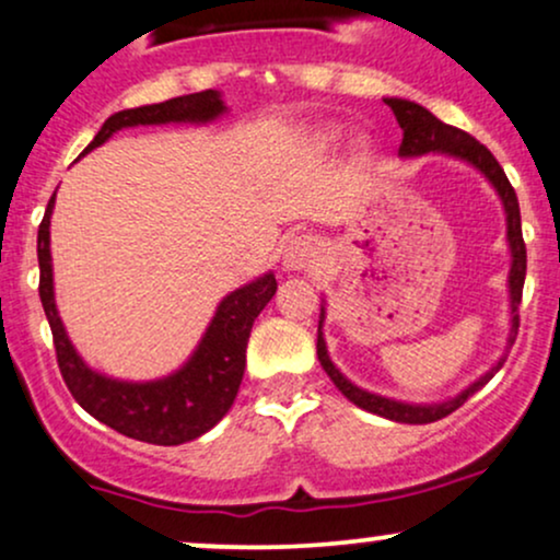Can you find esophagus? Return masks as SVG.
Masks as SVG:
<instances>
[{
	"mask_svg": "<svg viewBox=\"0 0 560 560\" xmlns=\"http://www.w3.org/2000/svg\"><path fill=\"white\" fill-rule=\"evenodd\" d=\"M322 260V244L313 236H292L290 242L284 244V252H281V266L292 273H303V270H313Z\"/></svg>",
	"mask_w": 560,
	"mask_h": 560,
	"instance_id": "obj_1",
	"label": "esophagus"
}]
</instances>
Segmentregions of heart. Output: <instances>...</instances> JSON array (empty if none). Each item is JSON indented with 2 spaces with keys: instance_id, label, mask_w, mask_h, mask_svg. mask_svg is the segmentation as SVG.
Returning a JSON list of instances; mask_svg holds the SVG:
<instances>
[{
  "instance_id": "obj_1",
  "label": "heart",
  "mask_w": 560,
  "mask_h": 560,
  "mask_svg": "<svg viewBox=\"0 0 560 560\" xmlns=\"http://www.w3.org/2000/svg\"><path fill=\"white\" fill-rule=\"evenodd\" d=\"M340 140H342V130H340V127H335V125L322 127V130L313 135V145H316V149H322V151L331 149V145H337Z\"/></svg>"
}]
</instances>
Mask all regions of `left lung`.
<instances>
[{
  "label": "left lung",
  "mask_w": 560,
  "mask_h": 560,
  "mask_svg": "<svg viewBox=\"0 0 560 560\" xmlns=\"http://www.w3.org/2000/svg\"><path fill=\"white\" fill-rule=\"evenodd\" d=\"M393 114H396V121L401 125L404 130V140L398 145V156L404 159H415V156H428V153H444V156L457 159V162L470 164L472 170L481 172L483 177L491 183V188L497 190L502 201V210H505V225H508V249H510V273H508V300H510V331H508V346L505 353L497 359V364L491 366L489 372H483L481 377L472 380L465 390H459L454 398H446V401H435V404H409V401H398V398H388L380 396V393H370L359 385H353L350 380L331 364L329 350H327V340H324V318H327V308H324L322 300V316H318V342H316V353L318 361H322L324 372L329 374L331 383L337 385V390L353 401L355 407L372 411V415L385 417V420L393 422H407V425H425V422H435L441 417L452 415L454 409L463 407L465 401L472 396L476 390H481L483 385L494 377L497 372L502 370L505 364L510 346L515 342V335H518V305H521V294H524V279H526V244H524V233H521V210H518V196H515L513 186H510L505 170L500 167L491 151L487 145L478 143L476 138H470L468 132L457 130V127L444 125L441 119H435L428 108H422L420 103L415 101H404V97H385Z\"/></svg>",
  "instance_id": "obj_1"
}]
</instances>
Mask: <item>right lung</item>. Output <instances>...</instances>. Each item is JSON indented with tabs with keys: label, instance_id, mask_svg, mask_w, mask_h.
Listing matches in <instances>:
<instances>
[{
	"label": "right lung",
	"instance_id": "1",
	"mask_svg": "<svg viewBox=\"0 0 560 560\" xmlns=\"http://www.w3.org/2000/svg\"><path fill=\"white\" fill-rule=\"evenodd\" d=\"M223 95L218 90L194 92V95L172 97L151 106L116 110L103 121L101 132L82 151L90 153L103 145L114 132L127 127L145 125H210L225 114ZM55 194L42 218L39 236H36V255H39V298L47 322L52 329L58 366L69 385L71 396L79 407L90 411L103 425L114 428L127 439L145 441L156 446H177L199 439L207 430L218 425L231 409L242 385L244 366H247L249 331L260 311L276 294V276L262 273L249 284L238 287L220 300L210 327L201 335L199 346L188 355L186 364L167 377L132 383L116 380L92 370L88 361L77 353L69 340L63 322L58 316L52 287V255H50V218Z\"/></svg>",
	"mask_w": 560,
	"mask_h": 560
}]
</instances>
